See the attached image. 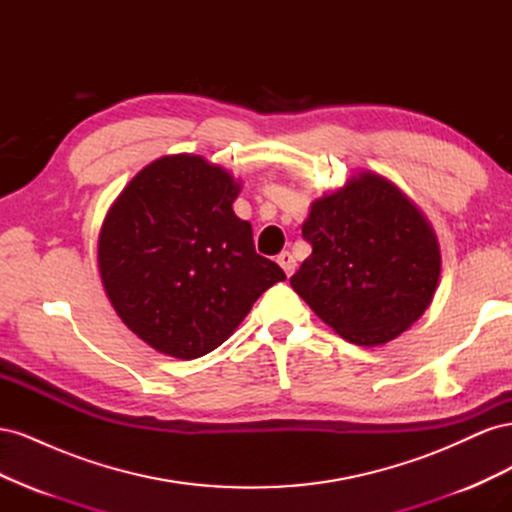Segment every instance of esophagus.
Instances as JSON below:
<instances>
[{
    "mask_svg": "<svg viewBox=\"0 0 512 512\" xmlns=\"http://www.w3.org/2000/svg\"><path fill=\"white\" fill-rule=\"evenodd\" d=\"M277 265L284 269V273L290 277L294 273V267H297V262H294V256L290 252H282L277 256Z\"/></svg>",
    "mask_w": 512,
    "mask_h": 512,
    "instance_id": "34e87169",
    "label": "esophagus"
}]
</instances>
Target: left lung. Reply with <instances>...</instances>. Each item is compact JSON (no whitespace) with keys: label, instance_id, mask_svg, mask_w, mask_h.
<instances>
[{"label":"left lung","instance_id":"obj_1","mask_svg":"<svg viewBox=\"0 0 512 512\" xmlns=\"http://www.w3.org/2000/svg\"><path fill=\"white\" fill-rule=\"evenodd\" d=\"M312 245L290 277L314 314L356 346H382L425 314L442 256L431 222L397 185L371 170L309 207Z\"/></svg>","mask_w":512,"mask_h":512}]
</instances>
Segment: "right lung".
I'll use <instances>...</instances> for the list:
<instances>
[{
  "instance_id": "1",
  "label": "right lung",
  "mask_w": 512,
  "mask_h": 512,
  "mask_svg": "<svg viewBox=\"0 0 512 512\" xmlns=\"http://www.w3.org/2000/svg\"><path fill=\"white\" fill-rule=\"evenodd\" d=\"M241 181L203 156L147 164L115 198L98 237V269L121 322L181 361L224 344L262 292L284 282L256 254L232 203Z\"/></svg>"
}]
</instances>
